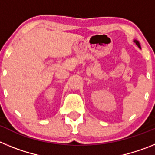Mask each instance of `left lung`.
<instances>
[{
  "mask_svg": "<svg viewBox=\"0 0 155 155\" xmlns=\"http://www.w3.org/2000/svg\"><path fill=\"white\" fill-rule=\"evenodd\" d=\"M134 42H135V43H136V45H137V46H138V47L140 48V49H141V46H140V44L139 41H138V40H137V39H134Z\"/></svg>",
  "mask_w": 155,
  "mask_h": 155,
  "instance_id": "left-lung-1",
  "label": "left lung"
}]
</instances>
